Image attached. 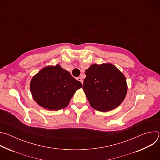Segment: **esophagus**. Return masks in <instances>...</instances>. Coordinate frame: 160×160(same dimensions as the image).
Wrapping results in <instances>:
<instances>
[{
  "label": "esophagus",
  "instance_id": "34e87169",
  "mask_svg": "<svg viewBox=\"0 0 160 160\" xmlns=\"http://www.w3.org/2000/svg\"><path fill=\"white\" fill-rule=\"evenodd\" d=\"M77 80L78 81L82 83H83V80L82 79V78H80V77H78V78H77Z\"/></svg>",
  "mask_w": 160,
  "mask_h": 160
}]
</instances>
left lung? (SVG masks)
Listing matches in <instances>:
<instances>
[{
	"instance_id": "1",
	"label": "left lung",
	"mask_w": 160,
	"mask_h": 160,
	"mask_svg": "<svg viewBox=\"0 0 160 160\" xmlns=\"http://www.w3.org/2000/svg\"><path fill=\"white\" fill-rule=\"evenodd\" d=\"M85 75L82 88L94 109L106 112L123 102L127 92L126 78L113 64H92Z\"/></svg>"
}]
</instances>
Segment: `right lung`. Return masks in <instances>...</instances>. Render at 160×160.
Listing matches in <instances>:
<instances>
[{"label":"right lung","mask_w":160,"mask_h":160,"mask_svg":"<svg viewBox=\"0 0 160 160\" xmlns=\"http://www.w3.org/2000/svg\"><path fill=\"white\" fill-rule=\"evenodd\" d=\"M82 84L60 65L43 68L32 79L30 90L38 105L51 111L66 108Z\"/></svg>","instance_id":"1"}]
</instances>
